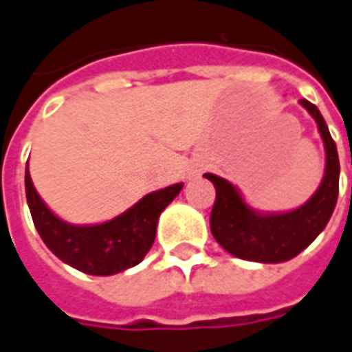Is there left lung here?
Returning <instances> with one entry per match:
<instances>
[{
  "label": "left lung",
  "mask_w": 352,
  "mask_h": 352,
  "mask_svg": "<svg viewBox=\"0 0 352 352\" xmlns=\"http://www.w3.org/2000/svg\"><path fill=\"white\" fill-rule=\"evenodd\" d=\"M314 118L326 148V171L318 190L294 211L257 213L253 211L234 184L227 179L206 173L215 186L211 210V234L230 255L255 263H282L294 259L320 234L336 210L339 194V158L336 142L320 110L309 100H299Z\"/></svg>",
  "instance_id": "left-lung-1"
}]
</instances>
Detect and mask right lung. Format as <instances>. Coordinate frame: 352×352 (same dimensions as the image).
I'll list each match as a JSON object with an SVG mask.
<instances>
[{
    "label": "right lung",
    "instance_id": "right-lung-1",
    "mask_svg": "<svg viewBox=\"0 0 352 352\" xmlns=\"http://www.w3.org/2000/svg\"><path fill=\"white\" fill-rule=\"evenodd\" d=\"M26 200L41 240L60 261L93 276H110L131 269L154 244L160 213L168 208L183 183L146 194L133 208L100 225H70L43 204L32 184L26 164Z\"/></svg>",
    "mask_w": 352,
    "mask_h": 352
}]
</instances>
